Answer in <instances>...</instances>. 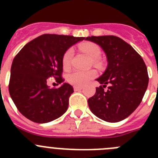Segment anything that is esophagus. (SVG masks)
<instances>
[{
	"label": "esophagus",
	"mask_w": 158,
	"mask_h": 158,
	"mask_svg": "<svg viewBox=\"0 0 158 158\" xmlns=\"http://www.w3.org/2000/svg\"><path fill=\"white\" fill-rule=\"evenodd\" d=\"M73 89H74L75 91H78V90H81L83 89V87H81V86H74Z\"/></svg>",
	"instance_id": "obj_1"
}]
</instances>
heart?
Listing matches in <instances>:
<instances>
[{"label": "heart", "instance_id": "obj_1", "mask_svg": "<svg viewBox=\"0 0 158 158\" xmlns=\"http://www.w3.org/2000/svg\"><path fill=\"white\" fill-rule=\"evenodd\" d=\"M81 51L93 60V64L94 65H98L100 64L99 58L101 56V50L98 46L93 43H85L81 47ZM73 51L72 48L68 49L63 54L62 57V66L64 69H68L71 65ZM96 72L94 70H73L67 75V81L75 86H84L89 81L95 77Z\"/></svg>", "mask_w": 158, "mask_h": 158}]
</instances>
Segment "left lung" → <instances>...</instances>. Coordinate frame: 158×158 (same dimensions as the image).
Masks as SVG:
<instances>
[{
  "mask_svg": "<svg viewBox=\"0 0 158 158\" xmlns=\"http://www.w3.org/2000/svg\"><path fill=\"white\" fill-rule=\"evenodd\" d=\"M85 40L100 46L107 59L105 72L96 79L101 85L88 100L89 108L106 122H119L142 102L149 83L146 64L133 47L117 36H91Z\"/></svg>",
  "mask_w": 158,
  "mask_h": 158,
  "instance_id": "obj_1",
  "label": "left lung"
}]
</instances>
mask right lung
<instances>
[{"label": "right lung", "instance_id": "add662e5", "mask_svg": "<svg viewBox=\"0 0 158 158\" xmlns=\"http://www.w3.org/2000/svg\"><path fill=\"white\" fill-rule=\"evenodd\" d=\"M85 37L44 34L27 43L14 58L8 90L17 109L38 123L51 122L62 116L73 93L69 84L49 88V77L63 82L62 57L65 51Z\"/></svg>", "mask_w": 158, "mask_h": 158}]
</instances>
